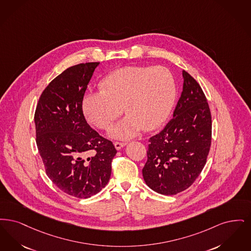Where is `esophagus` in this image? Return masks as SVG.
<instances>
[{"mask_svg":"<svg viewBox=\"0 0 251 251\" xmlns=\"http://www.w3.org/2000/svg\"><path fill=\"white\" fill-rule=\"evenodd\" d=\"M126 142H114V146H115V148L117 149V150H120L121 148H123L124 146H126Z\"/></svg>","mask_w":251,"mask_h":251,"instance_id":"1","label":"esophagus"}]
</instances>
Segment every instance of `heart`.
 <instances>
[{
	"mask_svg": "<svg viewBox=\"0 0 251 251\" xmlns=\"http://www.w3.org/2000/svg\"><path fill=\"white\" fill-rule=\"evenodd\" d=\"M98 87L100 92L86 94L82 99L83 113L95 126L106 130L124 109L127 116L111 130L120 139L160 126L176 95L175 76L165 66L122 67L105 76Z\"/></svg>",
	"mask_w": 251,
	"mask_h": 251,
	"instance_id": "1",
	"label": "heart"
}]
</instances>
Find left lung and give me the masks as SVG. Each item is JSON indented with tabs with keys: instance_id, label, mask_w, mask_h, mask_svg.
Wrapping results in <instances>:
<instances>
[{
	"instance_id": "left-lung-1",
	"label": "left lung",
	"mask_w": 251,
	"mask_h": 251,
	"mask_svg": "<svg viewBox=\"0 0 251 251\" xmlns=\"http://www.w3.org/2000/svg\"><path fill=\"white\" fill-rule=\"evenodd\" d=\"M184 86L174 117L150 138L142 169L146 185L163 195L188 188L206 164L212 141L207 99L193 76L183 71Z\"/></svg>"
}]
</instances>
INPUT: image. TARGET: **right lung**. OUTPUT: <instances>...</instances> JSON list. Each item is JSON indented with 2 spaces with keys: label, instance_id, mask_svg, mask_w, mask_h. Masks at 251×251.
<instances>
[{
  "label": "right lung",
  "instance_id": "obj_1",
  "mask_svg": "<svg viewBox=\"0 0 251 251\" xmlns=\"http://www.w3.org/2000/svg\"><path fill=\"white\" fill-rule=\"evenodd\" d=\"M98 62L71 66L52 79L34 112L36 145L46 174L70 196L87 199L109 182L113 143L93 129L82 99Z\"/></svg>",
  "mask_w": 251,
  "mask_h": 251
}]
</instances>
